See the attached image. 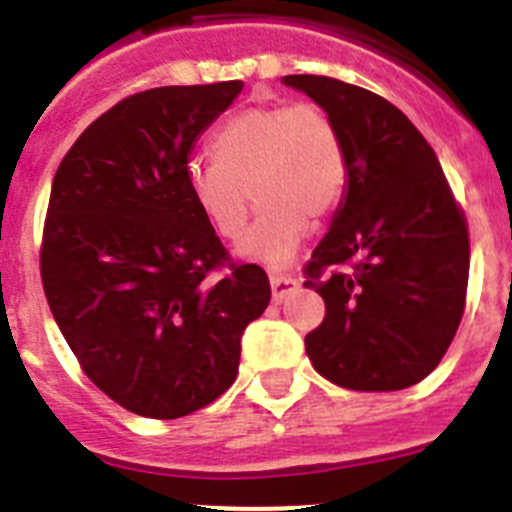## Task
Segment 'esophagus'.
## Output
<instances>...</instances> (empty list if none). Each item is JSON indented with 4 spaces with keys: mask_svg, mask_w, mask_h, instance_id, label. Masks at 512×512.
Instances as JSON below:
<instances>
[{
    "mask_svg": "<svg viewBox=\"0 0 512 512\" xmlns=\"http://www.w3.org/2000/svg\"><path fill=\"white\" fill-rule=\"evenodd\" d=\"M269 282H271V297H274L277 302H282L289 292H295L297 284H300L295 277H287V274H271Z\"/></svg>",
    "mask_w": 512,
    "mask_h": 512,
    "instance_id": "1",
    "label": "esophagus"
}]
</instances>
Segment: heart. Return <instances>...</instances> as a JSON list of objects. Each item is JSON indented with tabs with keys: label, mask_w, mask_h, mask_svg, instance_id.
<instances>
[{
	"label": "heart",
	"mask_w": 512,
	"mask_h": 512,
	"mask_svg": "<svg viewBox=\"0 0 512 512\" xmlns=\"http://www.w3.org/2000/svg\"><path fill=\"white\" fill-rule=\"evenodd\" d=\"M212 164L187 169L189 194L220 238H238L248 220V194L261 207L238 243L251 264L282 269L320 220L341 202L348 161L341 133L318 104H261L230 117L210 140Z\"/></svg>",
	"instance_id": "1"
}]
</instances>
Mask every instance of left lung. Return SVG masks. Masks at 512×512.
I'll return each mask as SVG.
<instances>
[{
    "label": "left lung",
    "mask_w": 512,
    "mask_h": 512,
    "mask_svg": "<svg viewBox=\"0 0 512 512\" xmlns=\"http://www.w3.org/2000/svg\"><path fill=\"white\" fill-rule=\"evenodd\" d=\"M282 81L328 112L348 161L341 205L305 266V287L325 302L307 356L346 390H405L436 369L464 315V212L428 140L395 104L330 76ZM343 263L348 272L324 273Z\"/></svg>",
    "instance_id": "1"
}]
</instances>
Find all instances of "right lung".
Masks as SVG:
<instances>
[{
	"instance_id": "obj_1",
	"label": "right lung",
	"mask_w": 512,
	"mask_h": 512,
	"mask_svg": "<svg viewBox=\"0 0 512 512\" xmlns=\"http://www.w3.org/2000/svg\"><path fill=\"white\" fill-rule=\"evenodd\" d=\"M243 81L158 87L117 102L56 171L40 251L45 297L81 369L143 418L205 408L238 377L241 338L271 300L230 264L189 194L194 143Z\"/></svg>"
}]
</instances>
